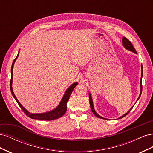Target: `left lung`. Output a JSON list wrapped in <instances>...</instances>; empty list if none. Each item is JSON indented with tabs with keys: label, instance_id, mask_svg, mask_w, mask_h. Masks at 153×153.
<instances>
[{
	"label": "left lung",
	"instance_id": "1",
	"mask_svg": "<svg viewBox=\"0 0 153 153\" xmlns=\"http://www.w3.org/2000/svg\"><path fill=\"white\" fill-rule=\"evenodd\" d=\"M122 43H123V45L124 47L125 48H126L127 50H130V51H131V52H133V53H137L136 50H135V48H134L132 43H131V41H129L128 39H127L126 38H125V37H123ZM142 75H143V73H142V77H141V79H140V96H139V98H140V96L141 93H142ZM139 98H138V99H139ZM89 102H90V106H91V108L92 112H93V114L96 115V116L98 117V118L106 119H105V118H103V117H102L100 116V115L95 112V110H94V106H93V103H92V98H91V96L90 93H89ZM132 108H133V107H132L130 110H129L126 114H125L124 115H123L122 117H119V119L123 118V117H124V116H126V115H128V114H129V112H130Z\"/></svg>",
	"mask_w": 153,
	"mask_h": 153
}]
</instances>
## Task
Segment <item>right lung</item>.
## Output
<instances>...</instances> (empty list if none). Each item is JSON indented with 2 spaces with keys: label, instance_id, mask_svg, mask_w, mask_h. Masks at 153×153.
Listing matches in <instances>:
<instances>
[{
  "label": "right lung",
  "instance_id": "right-lung-1",
  "mask_svg": "<svg viewBox=\"0 0 153 153\" xmlns=\"http://www.w3.org/2000/svg\"><path fill=\"white\" fill-rule=\"evenodd\" d=\"M18 56V54L17 55V57L14 60L13 64H12V66H11V78L10 80V89H11V92L12 93L13 96L15 98V100L16 101V102L18 103V105L20 106V107L22 108V110L24 112L27 116L29 117L31 119H39V120H44V121H52V120H54V119H57L59 117H62V115L66 113V110H67V103L69 100V96H70L72 91H73V89H75V87L78 85V83H74L73 84H72L70 87H69L68 89H67V91H66L65 94H64L63 98L61 101V103L59 105V106L57 107L50 111V112H46V113H43V114H31L30 112H29L24 106H23L20 103L18 100H17V98H16L15 95L14 94V92L13 91V89H12V82H13V65L15 64V62L16 61V59H17Z\"/></svg>",
  "mask_w": 153,
  "mask_h": 153
}]
</instances>
